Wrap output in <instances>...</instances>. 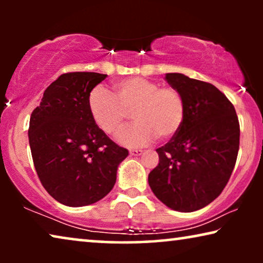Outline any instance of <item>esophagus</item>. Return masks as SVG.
Listing matches in <instances>:
<instances>
[{"instance_id":"esophagus-1","label":"esophagus","mask_w":263,"mask_h":263,"mask_svg":"<svg viewBox=\"0 0 263 263\" xmlns=\"http://www.w3.org/2000/svg\"><path fill=\"white\" fill-rule=\"evenodd\" d=\"M129 153H130V156L136 157V156H141V154L143 153V151L142 149H130L129 151Z\"/></svg>"}]
</instances>
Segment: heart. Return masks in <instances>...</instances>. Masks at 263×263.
Instances as JSON below:
<instances>
[{
    "label": "heart",
    "mask_w": 263,
    "mask_h": 263,
    "mask_svg": "<svg viewBox=\"0 0 263 263\" xmlns=\"http://www.w3.org/2000/svg\"><path fill=\"white\" fill-rule=\"evenodd\" d=\"M116 97L96 87L88 97L92 120L107 135L121 130L129 114L135 124L118 134V141L128 147L149 145L157 138L170 140L181 130L185 118V102L174 87H160L145 78H128L115 82Z\"/></svg>",
    "instance_id": "heart-1"
}]
</instances>
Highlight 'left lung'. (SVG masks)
<instances>
[{
	"mask_svg": "<svg viewBox=\"0 0 263 263\" xmlns=\"http://www.w3.org/2000/svg\"><path fill=\"white\" fill-rule=\"evenodd\" d=\"M165 80L184 98L185 118L181 130L157 148L159 164L148 184L168 208L194 212L228 184L239 149V122L232 103L212 84L179 73Z\"/></svg>",
	"mask_w": 263,
	"mask_h": 263,
	"instance_id": "left-lung-1",
	"label": "left lung"
}]
</instances>
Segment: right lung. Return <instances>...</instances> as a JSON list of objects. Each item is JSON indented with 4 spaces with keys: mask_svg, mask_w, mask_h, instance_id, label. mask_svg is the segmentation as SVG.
Returning a JSON list of instances; mask_svg holds the SVG:
<instances>
[{
    "mask_svg": "<svg viewBox=\"0 0 263 263\" xmlns=\"http://www.w3.org/2000/svg\"><path fill=\"white\" fill-rule=\"evenodd\" d=\"M107 75L74 71L59 77L31 114L28 141L46 192L60 203L81 207L102 200L116 183L128 149L92 120L88 97Z\"/></svg>",
    "mask_w": 263,
    "mask_h": 263,
    "instance_id": "obj_1",
    "label": "right lung"
}]
</instances>
